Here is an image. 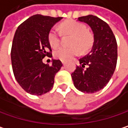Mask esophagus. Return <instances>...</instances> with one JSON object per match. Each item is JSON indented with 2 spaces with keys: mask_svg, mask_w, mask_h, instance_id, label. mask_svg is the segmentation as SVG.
Here are the masks:
<instances>
[{
  "mask_svg": "<svg viewBox=\"0 0 128 128\" xmlns=\"http://www.w3.org/2000/svg\"><path fill=\"white\" fill-rule=\"evenodd\" d=\"M61 62H62V64H63V65H65V64H66V62H65L64 60H62Z\"/></svg>",
  "mask_w": 128,
  "mask_h": 128,
  "instance_id": "34e87169",
  "label": "esophagus"
}]
</instances>
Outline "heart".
<instances>
[{"label": "heart", "instance_id": "obj_1", "mask_svg": "<svg viewBox=\"0 0 128 128\" xmlns=\"http://www.w3.org/2000/svg\"><path fill=\"white\" fill-rule=\"evenodd\" d=\"M62 33L72 34L70 47H60L53 52L54 58L61 60H68L73 57L80 54L81 50L87 51L92 44V36L86 30L84 24L79 22L70 20L63 22L60 25ZM60 34L56 28H52L48 34V41L52 48H56L60 44Z\"/></svg>", "mask_w": 128, "mask_h": 128}]
</instances>
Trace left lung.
I'll list each match as a JSON object with an SVG mask.
<instances>
[{
  "label": "left lung",
  "mask_w": 128,
  "mask_h": 128,
  "mask_svg": "<svg viewBox=\"0 0 128 128\" xmlns=\"http://www.w3.org/2000/svg\"><path fill=\"white\" fill-rule=\"evenodd\" d=\"M86 23L94 34L91 52L80 58L71 76L74 86L83 93L92 94L104 88L114 74L117 63V42L109 24L98 17L88 15L78 18Z\"/></svg>",
  "instance_id": "left-lung-1"
}]
</instances>
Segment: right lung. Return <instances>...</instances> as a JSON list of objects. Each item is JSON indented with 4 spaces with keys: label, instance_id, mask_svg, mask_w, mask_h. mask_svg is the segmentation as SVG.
<instances>
[{
    "label": "right lung",
    "instance_id": "1",
    "mask_svg": "<svg viewBox=\"0 0 128 128\" xmlns=\"http://www.w3.org/2000/svg\"><path fill=\"white\" fill-rule=\"evenodd\" d=\"M62 17L34 15L22 23L16 30L11 61L15 78L20 86L33 95H42L53 87L55 74L62 67L60 60L46 64L42 58L52 57L48 34Z\"/></svg>",
    "mask_w": 128,
    "mask_h": 128
}]
</instances>
